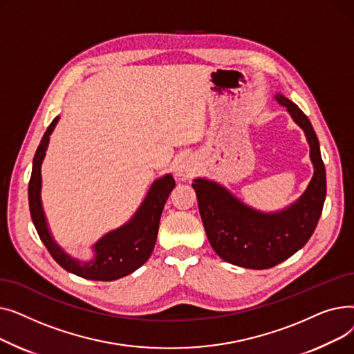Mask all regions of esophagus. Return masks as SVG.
<instances>
[{
  "label": "esophagus",
  "instance_id": "esophagus-1",
  "mask_svg": "<svg viewBox=\"0 0 354 354\" xmlns=\"http://www.w3.org/2000/svg\"><path fill=\"white\" fill-rule=\"evenodd\" d=\"M195 169V162L191 158H185V159H179L175 163V175L179 179H187L192 175Z\"/></svg>",
  "mask_w": 354,
  "mask_h": 354
}]
</instances>
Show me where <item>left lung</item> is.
Wrapping results in <instances>:
<instances>
[{
	"label": "left lung",
	"instance_id": "8db88e82",
	"mask_svg": "<svg viewBox=\"0 0 354 354\" xmlns=\"http://www.w3.org/2000/svg\"><path fill=\"white\" fill-rule=\"evenodd\" d=\"M274 99L303 129L310 146L314 174L303 195L283 209L264 212L215 180L196 178L192 183L214 251L224 261L251 270L271 268L301 250L317 227L326 199V169L317 135L299 106L281 93Z\"/></svg>",
	"mask_w": 354,
	"mask_h": 354
}]
</instances>
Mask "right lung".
Returning a JSON list of instances; mask_svg holds the SVG:
<instances>
[{"label":"right lung","mask_w":354,"mask_h":354,"mask_svg":"<svg viewBox=\"0 0 354 354\" xmlns=\"http://www.w3.org/2000/svg\"><path fill=\"white\" fill-rule=\"evenodd\" d=\"M59 116L54 118L47 127L32 159L28 183V203L32 224L51 257L66 271L86 280H118L140 268L151 257L156 243L160 215L167 196L175 188V179L171 174L155 179L132 218L119 228L102 235L91 245L93 258L90 261H82L71 257L54 239L41 202V165L46 158L50 135L59 123Z\"/></svg>","instance_id":"right-lung-1"}]
</instances>
